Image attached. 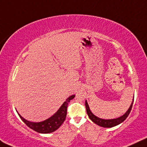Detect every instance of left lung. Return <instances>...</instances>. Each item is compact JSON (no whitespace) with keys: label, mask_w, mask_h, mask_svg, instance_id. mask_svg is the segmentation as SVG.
Segmentation results:
<instances>
[{"label":"left lung","mask_w":147,"mask_h":147,"mask_svg":"<svg viewBox=\"0 0 147 147\" xmlns=\"http://www.w3.org/2000/svg\"><path fill=\"white\" fill-rule=\"evenodd\" d=\"M133 102L134 100L132 101L131 106L129 108L127 111L123 115L121 116V117L117 118V119H100V118L96 117L95 115H94L93 113H92L91 111H90L89 106H88L87 101H85V106H86V112H87L88 117L89 119L93 121V123H95V124L98 125L99 126L103 127H115L116 125H118L122 122L125 120L127 117H128V115H129L130 112H131L132 106H133Z\"/></svg>","instance_id":"obj_1"}]
</instances>
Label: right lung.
Segmentation results:
<instances>
[{"label": "right lung", "mask_w": 147, "mask_h": 147, "mask_svg": "<svg viewBox=\"0 0 147 147\" xmlns=\"http://www.w3.org/2000/svg\"><path fill=\"white\" fill-rule=\"evenodd\" d=\"M75 95H73L70 97H69L66 101L63 103L61 108H59V110L56 112L53 116L50 117L49 119L46 120L41 121V122L34 123L30 122L26 120L25 119L22 117L18 112V115L20 117V119L30 129H33L34 131L38 132V133L41 134H49L52 133L56 130L59 129L60 126L63 123L65 120V118L67 116V106L69 103L72 99L74 98Z\"/></svg>", "instance_id": "add662e5"}]
</instances>
